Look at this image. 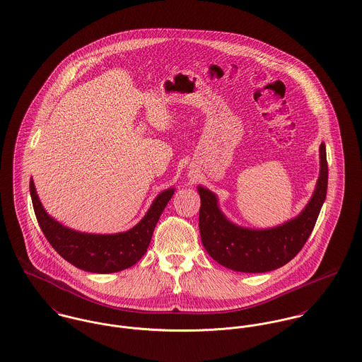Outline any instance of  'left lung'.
I'll return each mask as SVG.
<instances>
[{"instance_id": "left-lung-1", "label": "left lung", "mask_w": 362, "mask_h": 362, "mask_svg": "<svg viewBox=\"0 0 362 362\" xmlns=\"http://www.w3.org/2000/svg\"><path fill=\"white\" fill-rule=\"evenodd\" d=\"M320 177L305 208L293 219L275 228L251 229L230 222L218 205V197L199 186L200 235L206 252L221 265L245 274L278 269L291 261L308 240L327 190L326 147H320Z\"/></svg>"}]
</instances>
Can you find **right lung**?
Segmentation results:
<instances>
[{
  "instance_id": "right-lung-1",
  "label": "right lung",
  "mask_w": 362,
  "mask_h": 362,
  "mask_svg": "<svg viewBox=\"0 0 362 362\" xmlns=\"http://www.w3.org/2000/svg\"><path fill=\"white\" fill-rule=\"evenodd\" d=\"M173 193V187L160 193L144 218L132 229L114 235H94L69 229L49 216L30 179L32 202L44 236L64 259L93 274L119 272L134 265L146 254L154 228Z\"/></svg>"
}]
</instances>
